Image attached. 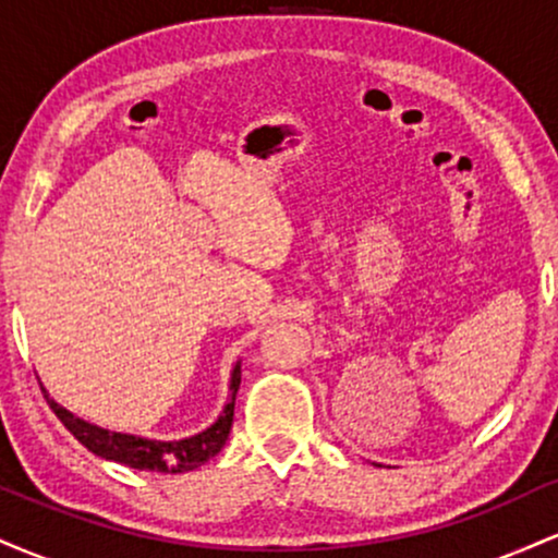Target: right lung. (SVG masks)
Wrapping results in <instances>:
<instances>
[{"label":"right lung","mask_w":558,"mask_h":558,"mask_svg":"<svg viewBox=\"0 0 558 558\" xmlns=\"http://www.w3.org/2000/svg\"><path fill=\"white\" fill-rule=\"evenodd\" d=\"M241 386V362L235 364L233 377H230V399L222 409V414L217 417L213 427H207L204 433L194 435V438L183 440H149V438H136V435L125 433H110L105 427L88 425L70 414L68 409H62L54 399L47 403L52 407V412L60 417L62 425L68 427L70 433L78 438L88 451L96 453L101 459H110V462L125 464L131 470H146V472H170V475H178V472H189L202 466L204 462L220 453V448L226 446L230 425H233V407H235V393H239Z\"/></svg>","instance_id":"obj_1"}]
</instances>
